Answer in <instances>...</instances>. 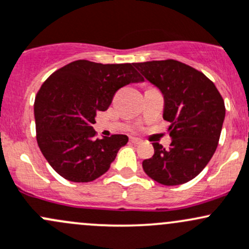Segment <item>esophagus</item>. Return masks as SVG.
I'll use <instances>...</instances> for the list:
<instances>
[{"mask_svg":"<svg viewBox=\"0 0 249 249\" xmlns=\"http://www.w3.org/2000/svg\"><path fill=\"white\" fill-rule=\"evenodd\" d=\"M130 142L133 143V144H140L142 141L140 140V138H136V137H130Z\"/></svg>","mask_w":249,"mask_h":249,"instance_id":"esophagus-1","label":"esophagus"}]
</instances>
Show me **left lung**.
Returning <instances> with one entry per match:
<instances>
[{"mask_svg": "<svg viewBox=\"0 0 249 249\" xmlns=\"http://www.w3.org/2000/svg\"><path fill=\"white\" fill-rule=\"evenodd\" d=\"M163 94V119L171 123L172 143H153V158L143 161L148 177L166 186L181 185L205 168L218 145L226 106L203 72L175 59L133 63Z\"/></svg>", "mask_w": 249, "mask_h": 249, "instance_id": "1", "label": "left lung"}]
</instances>
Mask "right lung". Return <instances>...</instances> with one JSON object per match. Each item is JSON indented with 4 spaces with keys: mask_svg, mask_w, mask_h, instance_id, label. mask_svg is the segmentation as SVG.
Here are the masks:
<instances>
[{
    "mask_svg": "<svg viewBox=\"0 0 249 249\" xmlns=\"http://www.w3.org/2000/svg\"><path fill=\"white\" fill-rule=\"evenodd\" d=\"M143 77L133 63L78 59L56 70L35 100L36 142L44 158L69 181L89 182L108 171L126 135L95 138L96 112L106 111L118 89Z\"/></svg>",
    "mask_w": 249,
    "mask_h": 249,
    "instance_id": "obj_1",
    "label": "right lung"
}]
</instances>
